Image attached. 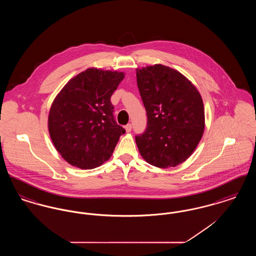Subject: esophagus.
Wrapping results in <instances>:
<instances>
[{"mask_svg": "<svg viewBox=\"0 0 256 256\" xmlns=\"http://www.w3.org/2000/svg\"><path fill=\"white\" fill-rule=\"evenodd\" d=\"M124 128H126V132H132V124H128L124 126Z\"/></svg>", "mask_w": 256, "mask_h": 256, "instance_id": "1", "label": "esophagus"}]
</instances>
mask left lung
<instances>
[{"label": "left lung", "mask_w": 256, "mask_h": 256, "mask_svg": "<svg viewBox=\"0 0 256 256\" xmlns=\"http://www.w3.org/2000/svg\"><path fill=\"white\" fill-rule=\"evenodd\" d=\"M137 86L146 108V130L135 136L146 162L174 167L195 150L204 130L200 92L178 71L156 64L136 70Z\"/></svg>", "instance_id": "1"}]
</instances>
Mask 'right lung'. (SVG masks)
Segmentation results:
<instances>
[{"label": "right lung", "instance_id": "1", "mask_svg": "<svg viewBox=\"0 0 256 256\" xmlns=\"http://www.w3.org/2000/svg\"><path fill=\"white\" fill-rule=\"evenodd\" d=\"M124 74L89 68L71 78L54 100L48 120L50 139L69 164L94 169L110 158L126 132L110 102Z\"/></svg>", "mask_w": 256, "mask_h": 256}]
</instances>
